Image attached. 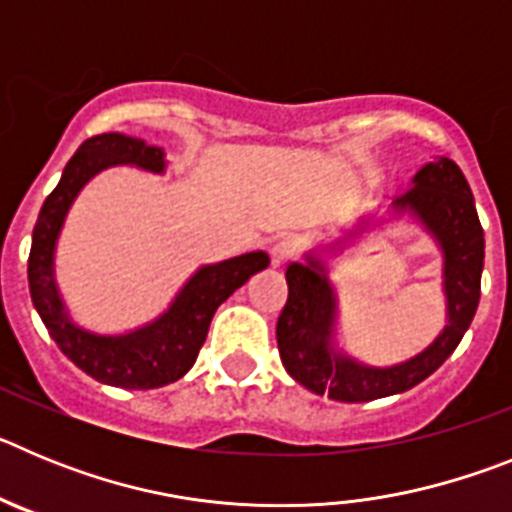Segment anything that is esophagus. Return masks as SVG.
I'll list each match as a JSON object with an SVG mask.
<instances>
[{
    "instance_id": "1",
    "label": "esophagus",
    "mask_w": 512,
    "mask_h": 512,
    "mask_svg": "<svg viewBox=\"0 0 512 512\" xmlns=\"http://www.w3.org/2000/svg\"><path fill=\"white\" fill-rule=\"evenodd\" d=\"M269 253H271V264L282 266V264H287L289 259H295L297 246L292 241H287V238H282V241H277L274 246H271Z\"/></svg>"
}]
</instances>
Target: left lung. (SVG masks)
Instances as JSON below:
<instances>
[{"instance_id": "left-lung-1", "label": "left lung", "mask_w": 512, "mask_h": 512, "mask_svg": "<svg viewBox=\"0 0 512 512\" xmlns=\"http://www.w3.org/2000/svg\"><path fill=\"white\" fill-rule=\"evenodd\" d=\"M410 212L436 238L443 253L446 328L431 346L395 366H369L333 346L336 292L315 256L287 266L289 297L277 323L284 369L315 395L338 402H369L400 395L431 377L467 333L479 305V279L485 266V230L479 225L472 189L451 158L441 156L415 174L413 189L392 202Z\"/></svg>"}]
</instances>
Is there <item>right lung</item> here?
Masks as SVG:
<instances>
[{
	"mask_svg": "<svg viewBox=\"0 0 512 512\" xmlns=\"http://www.w3.org/2000/svg\"><path fill=\"white\" fill-rule=\"evenodd\" d=\"M117 164L164 174V148L148 146L146 140L122 133H102L84 140L63 169L58 187L40 207L38 223L33 228V248L27 259V282L40 320L56 346L81 372L112 387L156 390L182 379L192 369L217 307L235 289L243 287L248 277L266 269L269 256L264 251H251L220 264L200 266L174 297L169 310L138 330L120 336H99L79 328L63 307L53 277L56 241L76 194L92 176Z\"/></svg>",
	"mask_w": 512,
	"mask_h": 512,
	"instance_id": "right-lung-1",
	"label": "right lung"
}]
</instances>
